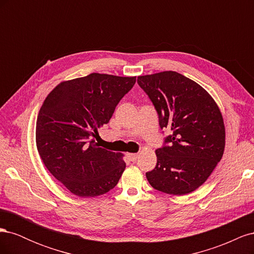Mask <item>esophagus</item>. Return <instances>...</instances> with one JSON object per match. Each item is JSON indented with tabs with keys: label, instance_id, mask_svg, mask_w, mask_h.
<instances>
[{
	"label": "esophagus",
	"instance_id": "34e87169",
	"mask_svg": "<svg viewBox=\"0 0 254 254\" xmlns=\"http://www.w3.org/2000/svg\"><path fill=\"white\" fill-rule=\"evenodd\" d=\"M127 157L130 161L134 162V161L137 159V157H139V155H137V153H127Z\"/></svg>",
	"mask_w": 254,
	"mask_h": 254
}]
</instances>
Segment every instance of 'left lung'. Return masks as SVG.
I'll return each instance as SVG.
<instances>
[{"mask_svg":"<svg viewBox=\"0 0 254 254\" xmlns=\"http://www.w3.org/2000/svg\"><path fill=\"white\" fill-rule=\"evenodd\" d=\"M137 83L155 106L160 128L171 129L146 178L163 193L189 194L202 186L224 155L226 131L218 106L201 86L174 71L139 76Z\"/></svg>","mask_w":254,"mask_h":254,"instance_id":"left-lung-1","label":"left lung"}]
</instances>
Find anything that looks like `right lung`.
I'll return each instance as SVG.
<instances>
[{
  "label": "right lung",
  "instance_id": "right-lung-1",
  "mask_svg": "<svg viewBox=\"0 0 254 254\" xmlns=\"http://www.w3.org/2000/svg\"><path fill=\"white\" fill-rule=\"evenodd\" d=\"M134 83L135 77L92 73L60 82L45 98L37 119V148L49 172L74 195H103L125 171L122 153L99 147L94 139Z\"/></svg>",
  "mask_w": 254,
  "mask_h": 254
}]
</instances>
